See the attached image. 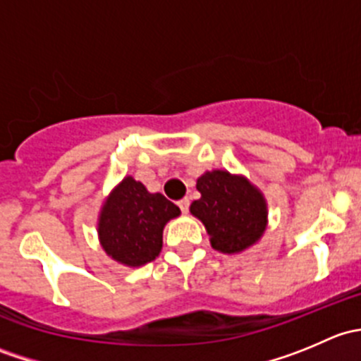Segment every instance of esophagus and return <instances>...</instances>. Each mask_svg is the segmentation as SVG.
I'll return each mask as SVG.
<instances>
[{
	"mask_svg": "<svg viewBox=\"0 0 361 361\" xmlns=\"http://www.w3.org/2000/svg\"><path fill=\"white\" fill-rule=\"evenodd\" d=\"M178 206H180V209L183 211V213H188V207H190V199L183 197L181 201H178Z\"/></svg>",
	"mask_w": 361,
	"mask_h": 361,
	"instance_id": "34e87169",
	"label": "esophagus"
}]
</instances>
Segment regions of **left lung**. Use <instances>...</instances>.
I'll return each mask as SVG.
<instances>
[{"instance_id":"1","label":"left lung","mask_w":361,"mask_h":361,"mask_svg":"<svg viewBox=\"0 0 361 361\" xmlns=\"http://www.w3.org/2000/svg\"><path fill=\"white\" fill-rule=\"evenodd\" d=\"M201 199L192 202L211 238V246L224 253H239L257 243L267 224V206L260 192L243 176L211 171L197 180Z\"/></svg>"}]
</instances>
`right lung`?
I'll return each instance as SVG.
<instances>
[{
	"label": "right lung",
	"instance_id": "right-lung-1",
	"mask_svg": "<svg viewBox=\"0 0 361 361\" xmlns=\"http://www.w3.org/2000/svg\"><path fill=\"white\" fill-rule=\"evenodd\" d=\"M178 214L176 204L162 194H150L143 183L127 176L101 211V245L120 264L143 265L159 257L164 225Z\"/></svg>",
	"mask_w": 361,
	"mask_h": 361
}]
</instances>
